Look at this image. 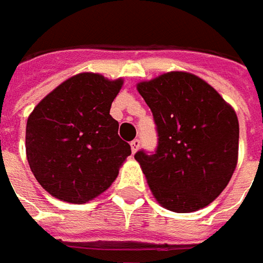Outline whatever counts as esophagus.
<instances>
[{
	"instance_id": "obj_1",
	"label": "esophagus",
	"mask_w": 263,
	"mask_h": 263,
	"mask_svg": "<svg viewBox=\"0 0 263 263\" xmlns=\"http://www.w3.org/2000/svg\"><path fill=\"white\" fill-rule=\"evenodd\" d=\"M130 146H132V151H133V154H136L137 149L140 147V140H139V139H135V140H132Z\"/></svg>"
}]
</instances>
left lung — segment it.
I'll return each mask as SVG.
<instances>
[{"label": "left lung", "instance_id": "obj_1", "mask_svg": "<svg viewBox=\"0 0 263 263\" xmlns=\"http://www.w3.org/2000/svg\"><path fill=\"white\" fill-rule=\"evenodd\" d=\"M137 90L157 124L155 152L135 155L152 195L178 214L208 206L227 187L237 165L234 109L205 80L186 71L140 82Z\"/></svg>", "mask_w": 263, "mask_h": 263}]
</instances>
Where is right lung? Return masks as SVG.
Segmentation results:
<instances>
[{
  "instance_id": "obj_1",
  "label": "right lung",
  "mask_w": 263,
  "mask_h": 263,
  "mask_svg": "<svg viewBox=\"0 0 263 263\" xmlns=\"http://www.w3.org/2000/svg\"><path fill=\"white\" fill-rule=\"evenodd\" d=\"M123 79L96 73L67 79L35 106L26 155L37 183L63 202L86 203L105 192L132 154L109 116Z\"/></svg>"
}]
</instances>
